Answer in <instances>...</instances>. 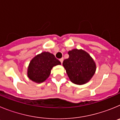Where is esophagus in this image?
<instances>
[{"label":"esophagus","mask_w":120,"mask_h":120,"mask_svg":"<svg viewBox=\"0 0 120 120\" xmlns=\"http://www.w3.org/2000/svg\"><path fill=\"white\" fill-rule=\"evenodd\" d=\"M59 61H60V62H61V64H62V62H63V61H64V59L63 58H61V59H59Z\"/></svg>","instance_id":"1"}]
</instances>
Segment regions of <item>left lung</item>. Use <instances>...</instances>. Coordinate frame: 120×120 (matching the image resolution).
Returning <instances> with one entry per match:
<instances>
[{
	"mask_svg": "<svg viewBox=\"0 0 120 120\" xmlns=\"http://www.w3.org/2000/svg\"><path fill=\"white\" fill-rule=\"evenodd\" d=\"M69 58L63 61V66L71 82L83 85L91 80L96 70V63L86 52L73 49L68 52Z\"/></svg>",
	"mask_w": 120,
	"mask_h": 120,
	"instance_id": "8db88e82",
	"label": "left lung"
}]
</instances>
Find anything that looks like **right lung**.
Wrapping results in <instances>:
<instances>
[{"instance_id": "1", "label": "right lung", "mask_w": 120, "mask_h": 120, "mask_svg": "<svg viewBox=\"0 0 120 120\" xmlns=\"http://www.w3.org/2000/svg\"><path fill=\"white\" fill-rule=\"evenodd\" d=\"M61 62L54 55L44 52L37 55L30 61L27 68V76L36 83H42L50 76L54 66L60 65Z\"/></svg>"}]
</instances>
